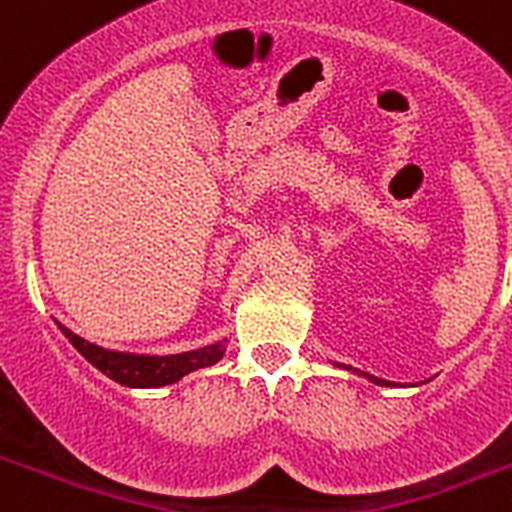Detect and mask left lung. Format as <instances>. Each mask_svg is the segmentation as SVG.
<instances>
[{
	"label": "left lung",
	"instance_id": "8db88e82",
	"mask_svg": "<svg viewBox=\"0 0 512 512\" xmlns=\"http://www.w3.org/2000/svg\"><path fill=\"white\" fill-rule=\"evenodd\" d=\"M346 369H351V366H346ZM356 374H361V377H366V379H372L374 384H382V387H390V382H387V379H379V377H372V374H366V372H359V369H354Z\"/></svg>",
	"mask_w": 512,
	"mask_h": 512
}]
</instances>
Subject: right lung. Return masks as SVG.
I'll list each match as a JSON object with an SVG mask.
<instances>
[{
    "label": "right lung",
    "instance_id": "1",
    "mask_svg": "<svg viewBox=\"0 0 512 512\" xmlns=\"http://www.w3.org/2000/svg\"><path fill=\"white\" fill-rule=\"evenodd\" d=\"M61 333L71 341V346L79 351L84 359L92 366H97L99 372L115 379L117 384L125 387H164V384H174L189 372H197L202 366H212L215 361L223 359L225 341L212 343V346L197 348V351H187V354L174 356H143V354H120V351H110V348L94 346V343L84 341L76 333H71L66 325L58 323Z\"/></svg>",
    "mask_w": 512,
    "mask_h": 512
}]
</instances>
